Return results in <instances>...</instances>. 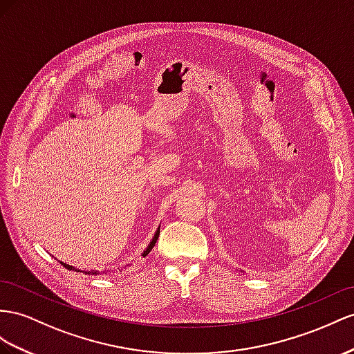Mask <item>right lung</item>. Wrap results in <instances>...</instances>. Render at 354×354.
I'll return each mask as SVG.
<instances>
[{"label":"right lung","mask_w":354,"mask_h":354,"mask_svg":"<svg viewBox=\"0 0 354 354\" xmlns=\"http://www.w3.org/2000/svg\"><path fill=\"white\" fill-rule=\"evenodd\" d=\"M158 234H160V229L157 230V233L153 234V238H152V241H151V243L148 245V248L143 251V257H147L149 252H151V250L153 248V245H156V242H157V239H158ZM59 263L64 266V268H67V269H70V270H75V272H85V270H79V269H76V268H73V266H70V265H66V263H62V261H59ZM85 274H88V275H97V270H89V272H85Z\"/></svg>","instance_id":"obj_1"}]
</instances>
